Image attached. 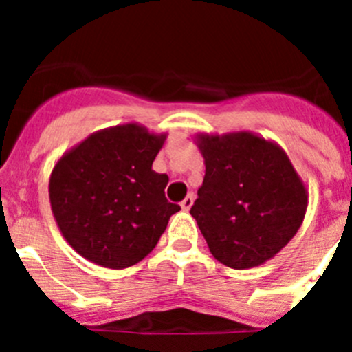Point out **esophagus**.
Here are the masks:
<instances>
[{"label":"esophagus","instance_id":"esophagus-1","mask_svg":"<svg viewBox=\"0 0 352 352\" xmlns=\"http://www.w3.org/2000/svg\"><path fill=\"white\" fill-rule=\"evenodd\" d=\"M194 199H195L194 194H188V195H186V197L182 201V208H183V210H185V211L190 210L192 204H194Z\"/></svg>","mask_w":352,"mask_h":352}]
</instances>
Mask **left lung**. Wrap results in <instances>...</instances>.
<instances>
[{"label": "left lung", "instance_id": "8db88e82", "mask_svg": "<svg viewBox=\"0 0 352 352\" xmlns=\"http://www.w3.org/2000/svg\"><path fill=\"white\" fill-rule=\"evenodd\" d=\"M203 185L190 214L219 263L234 270L264 264L294 238L309 190L282 146L241 130L195 135Z\"/></svg>", "mask_w": 352, "mask_h": 352}]
</instances>
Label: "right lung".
Masks as SVG:
<instances>
[{"label": "right lung", "mask_w": 352, "mask_h": 352, "mask_svg": "<svg viewBox=\"0 0 352 352\" xmlns=\"http://www.w3.org/2000/svg\"><path fill=\"white\" fill-rule=\"evenodd\" d=\"M167 133L139 123L109 126L70 148L54 164L49 201L61 234L98 266L123 270L157 247L170 214L167 174L151 169Z\"/></svg>", "instance_id": "right-lung-1"}]
</instances>
